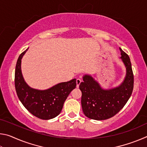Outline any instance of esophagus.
Returning a JSON list of instances; mask_svg holds the SVG:
<instances>
[{
  "label": "esophagus",
  "instance_id": "1",
  "mask_svg": "<svg viewBox=\"0 0 147 147\" xmlns=\"http://www.w3.org/2000/svg\"><path fill=\"white\" fill-rule=\"evenodd\" d=\"M82 82V80L80 78H77L76 79V86L79 87L80 84Z\"/></svg>",
  "mask_w": 147,
  "mask_h": 147
}]
</instances>
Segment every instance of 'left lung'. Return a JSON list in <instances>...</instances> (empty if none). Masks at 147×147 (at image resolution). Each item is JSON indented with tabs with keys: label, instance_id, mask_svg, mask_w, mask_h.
<instances>
[{
	"label": "left lung",
	"instance_id": "left-lung-1",
	"mask_svg": "<svg viewBox=\"0 0 147 147\" xmlns=\"http://www.w3.org/2000/svg\"><path fill=\"white\" fill-rule=\"evenodd\" d=\"M121 58L126 67V76L116 88L104 89L91 76L86 74L80 84L83 112L88 118L101 121L112 117L123 108L134 88V74L130 58L121 48Z\"/></svg>",
	"mask_w": 147,
	"mask_h": 147
}]
</instances>
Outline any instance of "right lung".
Here are the masks:
<instances>
[{"mask_svg":"<svg viewBox=\"0 0 147 147\" xmlns=\"http://www.w3.org/2000/svg\"><path fill=\"white\" fill-rule=\"evenodd\" d=\"M22 53L17 59L15 72V87L18 98L32 115L39 119L49 120L60 113L65 101L76 88V80L56 84L46 90L33 89L27 84L21 72V59L27 51Z\"/></svg>","mask_w":147,"mask_h":147,"instance_id":"1","label":"right lung"}]
</instances>
